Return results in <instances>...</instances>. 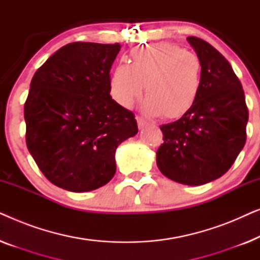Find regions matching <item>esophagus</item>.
Wrapping results in <instances>:
<instances>
[{
  "mask_svg": "<svg viewBox=\"0 0 260 260\" xmlns=\"http://www.w3.org/2000/svg\"><path fill=\"white\" fill-rule=\"evenodd\" d=\"M136 119H137V124H138V127H143V126H145L147 125V120H144L143 118H142V117H140V116H137L136 117Z\"/></svg>",
  "mask_w": 260,
  "mask_h": 260,
  "instance_id": "esophagus-1",
  "label": "esophagus"
}]
</instances>
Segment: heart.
<instances>
[{"instance_id": "1", "label": "heart", "mask_w": 260, "mask_h": 260, "mask_svg": "<svg viewBox=\"0 0 260 260\" xmlns=\"http://www.w3.org/2000/svg\"><path fill=\"white\" fill-rule=\"evenodd\" d=\"M144 111L166 119L186 116L197 103L202 86V63L195 53L161 42L134 49L131 62L120 63L110 79L112 98L131 108L143 93Z\"/></svg>"}]
</instances>
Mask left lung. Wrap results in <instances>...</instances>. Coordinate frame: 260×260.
<instances>
[{"mask_svg":"<svg viewBox=\"0 0 260 260\" xmlns=\"http://www.w3.org/2000/svg\"><path fill=\"white\" fill-rule=\"evenodd\" d=\"M202 63V86L194 108L161 125L163 144L156 162L175 182L200 186L219 179L236 161L246 142L248 110L240 80L212 45L189 37Z\"/></svg>","mask_w":260,"mask_h":260,"instance_id":"left-lung-1","label":"left lung"}]
</instances>
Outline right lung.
Segmentation results:
<instances>
[{
    "label": "right lung",
    "instance_id": "obj_1",
    "mask_svg": "<svg viewBox=\"0 0 260 260\" xmlns=\"http://www.w3.org/2000/svg\"><path fill=\"white\" fill-rule=\"evenodd\" d=\"M119 44L72 42L35 72L24 103L26 143L39 169L70 191L104 186L116 173L115 152L138 133L130 110L110 95Z\"/></svg>",
    "mask_w": 260,
    "mask_h": 260
}]
</instances>
